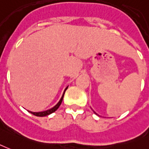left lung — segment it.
I'll return each instance as SVG.
<instances>
[{
	"label": "left lung",
	"mask_w": 149,
	"mask_h": 149,
	"mask_svg": "<svg viewBox=\"0 0 149 149\" xmlns=\"http://www.w3.org/2000/svg\"><path fill=\"white\" fill-rule=\"evenodd\" d=\"M95 114H96V113H95Z\"/></svg>",
	"instance_id": "1"
}]
</instances>
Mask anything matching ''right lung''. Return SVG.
I'll list each match as a JSON object with an SVG mask.
<instances>
[{
    "label": "right lung",
    "mask_w": 149,
    "mask_h": 149,
    "mask_svg": "<svg viewBox=\"0 0 149 149\" xmlns=\"http://www.w3.org/2000/svg\"><path fill=\"white\" fill-rule=\"evenodd\" d=\"M67 88H68V87L65 89L63 95H62V96H61V100H59V102H58V103H57V104H56V105H55L54 107H52L51 109H49V110H47V111H41V112H31V111H29V112L30 113H31L32 114H34V115H35V116H38V117L47 116V115H49V114H52V113L55 112V111L58 110V107H60L61 103L62 100H63V97H64V95H65V92L66 89Z\"/></svg>",
    "instance_id": "right-lung-1"
}]
</instances>
